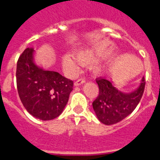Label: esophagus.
<instances>
[{
	"mask_svg": "<svg viewBox=\"0 0 160 160\" xmlns=\"http://www.w3.org/2000/svg\"><path fill=\"white\" fill-rule=\"evenodd\" d=\"M84 82H85L84 79H79V80H77V81H75V83H74V86H80V85L84 83Z\"/></svg>",
	"mask_w": 160,
	"mask_h": 160,
	"instance_id": "34e87169",
	"label": "esophagus"
}]
</instances>
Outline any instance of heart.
<instances>
[{"label": "heart", "instance_id": "b5f03b06", "mask_svg": "<svg viewBox=\"0 0 160 160\" xmlns=\"http://www.w3.org/2000/svg\"><path fill=\"white\" fill-rule=\"evenodd\" d=\"M74 56L66 54L62 57V64L63 68L70 73H76L79 70L80 65H88L96 64L100 61L101 56L94 50L89 49H79L74 52ZM105 71L103 66L95 65L93 72L95 75H100Z\"/></svg>", "mask_w": 160, "mask_h": 160}]
</instances>
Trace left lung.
I'll use <instances>...</instances> for the list:
<instances>
[{
  "label": "left lung",
  "mask_w": 160,
  "mask_h": 160,
  "mask_svg": "<svg viewBox=\"0 0 160 160\" xmlns=\"http://www.w3.org/2000/svg\"><path fill=\"white\" fill-rule=\"evenodd\" d=\"M99 94L92 103L97 118L104 125H113L123 120L138 105L144 93L145 80L144 77L138 87L131 92L118 90L112 81L98 79Z\"/></svg>",
  "instance_id": "8db88e82"
}]
</instances>
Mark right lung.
<instances>
[{
  "label": "right lung",
  "instance_id": "obj_1",
  "mask_svg": "<svg viewBox=\"0 0 160 160\" xmlns=\"http://www.w3.org/2000/svg\"><path fill=\"white\" fill-rule=\"evenodd\" d=\"M35 53L33 48H27L19 56L16 66L18 93L23 107L33 117L52 120L63 111L73 82L58 72L38 66Z\"/></svg>",
  "mask_w": 160,
  "mask_h": 160
}]
</instances>
